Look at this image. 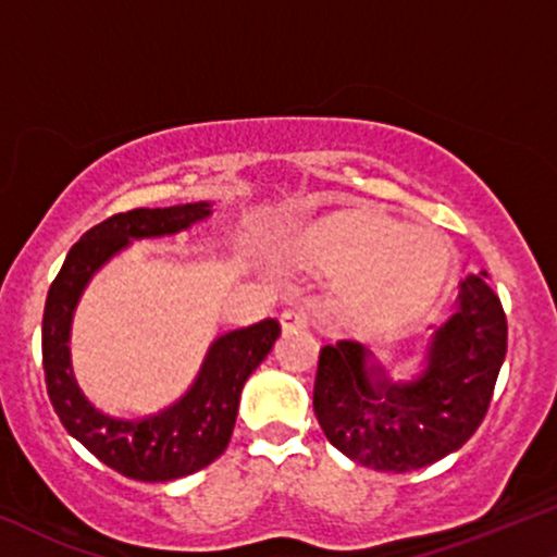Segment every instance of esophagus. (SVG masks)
Here are the masks:
<instances>
[{
  "instance_id": "34e87169",
  "label": "esophagus",
  "mask_w": 557,
  "mask_h": 557,
  "mask_svg": "<svg viewBox=\"0 0 557 557\" xmlns=\"http://www.w3.org/2000/svg\"><path fill=\"white\" fill-rule=\"evenodd\" d=\"M280 321H283V329H306L308 313H306V308L293 306V308H285L283 315H280Z\"/></svg>"
}]
</instances>
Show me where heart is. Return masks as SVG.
<instances>
[{"label":"heart","mask_w":557,"mask_h":557,"mask_svg":"<svg viewBox=\"0 0 557 557\" xmlns=\"http://www.w3.org/2000/svg\"><path fill=\"white\" fill-rule=\"evenodd\" d=\"M290 255L334 277L336 319L357 334H388L417 321L453 274V249L436 231L372 210L306 226Z\"/></svg>","instance_id":"1"}]
</instances>
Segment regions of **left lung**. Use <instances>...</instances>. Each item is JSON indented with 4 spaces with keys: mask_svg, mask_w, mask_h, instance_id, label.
Wrapping results in <instances>:
<instances>
[{
    "mask_svg": "<svg viewBox=\"0 0 557 557\" xmlns=\"http://www.w3.org/2000/svg\"><path fill=\"white\" fill-rule=\"evenodd\" d=\"M488 274L460 283L455 313L434 331L426 368L393 383L360 342L326 344L313 411L326 440L372 470H419L460 449L488 411L506 357V315Z\"/></svg>",
    "mask_w": 557,
    "mask_h": 557,
    "instance_id": "left-lung-1",
    "label": "left lung"
}]
</instances>
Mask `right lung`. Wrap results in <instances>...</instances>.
Segmentation results:
<instances>
[{"instance_id": "right-lung-1", "label": "right lung", "mask_w": 557, "mask_h": 557, "mask_svg": "<svg viewBox=\"0 0 557 557\" xmlns=\"http://www.w3.org/2000/svg\"><path fill=\"white\" fill-rule=\"evenodd\" d=\"M210 215V202L172 208H136L89 228L55 274L44 311V370L53 411L66 432L97 460L144 483L197 473L221 457L234 432L246 377L270 355L280 323L264 319L213 342L197 380L177 404L146 419H112L84 398L72 372L69 329L76 300L89 277L133 238L177 234Z\"/></svg>"}]
</instances>
